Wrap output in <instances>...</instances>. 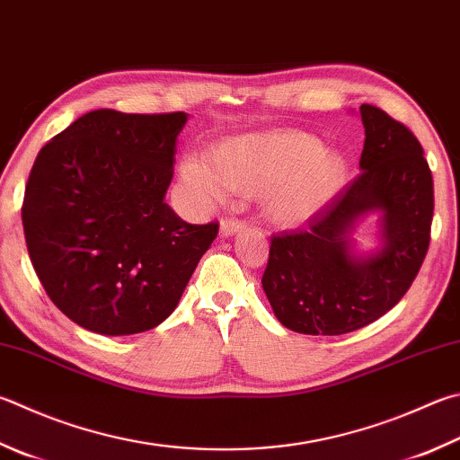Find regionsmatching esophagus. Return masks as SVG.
Instances as JSON below:
<instances>
[{
    "label": "esophagus",
    "instance_id": "34e87169",
    "mask_svg": "<svg viewBox=\"0 0 460 460\" xmlns=\"http://www.w3.org/2000/svg\"><path fill=\"white\" fill-rule=\"evenodd\" d=\"M245 227V223L241 219H235V217H225L221 219V235L223 237H229L233 233H237Z\"/></svg>",
    "mask_w": 460,
    "mask_h": 460
}]
</instances>
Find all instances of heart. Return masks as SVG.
I'll use <instances>...</instances> for the list:
<instances>
[{
  "mask_svg": "<svg viewBox=\"0 0 460 460\" xmlns=\"http://www.w3.org/2000/svg\"><path fill=\"white\" fill-rule=\"evenodd\" d=\"M181 177L199 201H219L223 187L261 195L267 219L294 227L310 221L340 193L348 177L346 158L322 148L302 130H271L227 138L207 161L189 156Z\"/></svg>",
  "mask_w": 460,
  "mask_h": 460,
  "instance_id": "b5f03b06",
  "label": "heart"
}]
</instances>
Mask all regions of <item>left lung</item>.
Returning <instances> with one entry per match:
<instances>
[{"instance_id": "8db88e82", "label": "left lung", "mask_w": 460, "mask_h": 460, "mask_svg": "<svg viewBox=\"0 0 460 460\" xmlns=\"http://www.w3.org/2000/svg\"><path fill=\"white\" fill-rule=\"evenodd\" d=\"M360 114L362 172L305 229L271 237L261 286L275 317L299 333L340 336L378 320L412 286L430 245L434 187L419 138L372 104ZM370 210L383 213L385 245L358 260L349 231Z\"/></svg>"}]
</instances>
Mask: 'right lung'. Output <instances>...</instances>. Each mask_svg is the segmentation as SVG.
Masks as SVG:
<instances>
[{"label":"right lung","mask_w":460,"mask_h":460,"mask_svg":"<svg viewBox=\"0 0 460 460\" xmlns=\"http://www.w3.org/2000/svg\"><path fill=\"white\" fill-rule=\"evenodd\" d=\"M185 122L100 108L38 153L22 205L28 253L48 297L82 328H156L217 237V221L187 223L164 203Z\"/></svg>","instance_id":"add662e5"}]
</instances>
